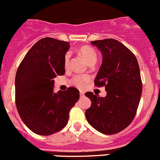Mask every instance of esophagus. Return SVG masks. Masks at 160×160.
Returning a JSON list of instances; mask_svg holds the SVG:
<instances>
[{
  "mask_svg": "<svg viewBox=\"0 0 160 160\" xmlns=\"http://www.w3.org/2000/svg\"><path fill=\"white\" fill-rule=\"evenodd\" d=\"M80 97H83V96H84V92H83V91H80Z\"/></svg>",
  "mask_w": 160,
  "mask_h": 160,
  "instance_id": "obj_1",
  "label": "esophagus"
}]
</instances>
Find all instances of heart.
<instances>
[{
  "label": "heart",
  "instance_id": "1",
  "mask_svg": "<svg viewBox=\"0 0 160 160\" xmlns=\"http://www.w3.org/2000/svg\"><path fill=\"white\" fill-rule=\"evenodd\" d=\"M78 52L88 64H95L96 63V60H97V53H96V50L93 48H92V47L88 45H83L79 48ZM70 57H71V53L69 52H68L65 54V56H64V66L65 67H68V64H69ZM89 79L90 78L87 75L76 76V77H73L72 83L77 87L82 88L84 87L86 83L88 82Z\"/></svg>",
  "mask_w": 160,
  "mask_h": 160
}]
</instances>
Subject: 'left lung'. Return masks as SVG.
I'll list each match as a JSON object with an SVG mask.
<instances>
[{
  "label": "left lung",
  "mask_w": 160,
  "mask_h": 160,
  "mask_svg": "<svg viewBox=\"0 0 160 160\" xmlns=\"http://www.w3.org/2000/svg\"><path fill=\"white\" fill-rule=\"evenodd\" d=\"M102 53V64L94 83L105 86L107 96L85 95L92 105L85 112L88 122L105 135H113L128 126L136 114L142 81L139 64L133 53L115 39L92 41Z\"/></svg>",
  "instance_id": "obj_1"
}]
</instances>
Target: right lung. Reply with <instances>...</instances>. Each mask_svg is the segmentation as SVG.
I'll list each match as a JSON object with an SVG mask.
<instances>
[{
    "mask_svg": "<svg viewBox=\"0 0 160 160\" xmlns=\"http://www.w3.org/2000/svg\"><path fill=\"white\" fill-rule=\"evenodd\" d=\"M69 43L45 37L27 52L15 78L16 106L22 121L34 133L50 136L64 128L69 111L80 98L68 88L54 92V80L65 73L64 56Z\"/></svg>",
    "mask_w": 160,
    "mask_h": 160,
    "instance_id": "add662e5",
    "label": "right lung"
}]
</instances>
